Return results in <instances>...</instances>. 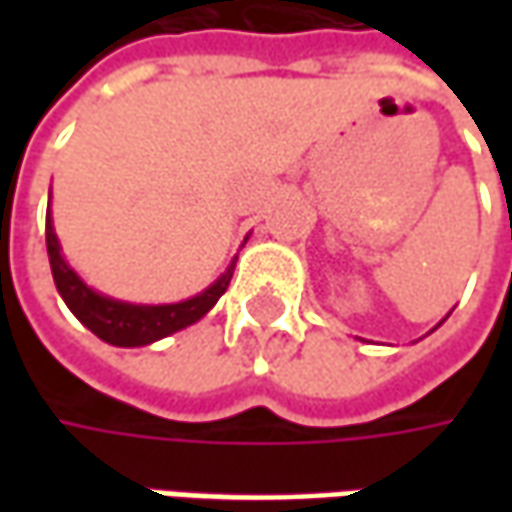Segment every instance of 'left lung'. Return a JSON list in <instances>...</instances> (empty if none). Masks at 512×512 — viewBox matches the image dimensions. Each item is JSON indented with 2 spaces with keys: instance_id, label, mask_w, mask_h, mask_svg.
<instances>
[{
  "instance_id": "left-lung-1",
  "label": "left lung",
  "mask_w": 512,
  "mask_h": 512,
  "mask_svg": "<svg viewBox=\"0 0 512 512\" xmlns=\"http://www.w3.org/2000/svg\"><path fill=\"white\" fill-rule=\"evenodd\" d=\"M447 316H450V313H447ZM447 316H444V319H447ZM444 319H442V322H444ZM442 322H439V325H436V327H442ZM436 327H433V330H436ZM433 330H430V333H433Z\"/></svg>"
}]
</instances>
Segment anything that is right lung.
Instances as JSON below:
<instances>
[{
	"instance_id": "right-lung-1",
	"label": "right lung",
	"mask_w": 512,
	"mask_h": 512,
	"mask_svg": "<svg viewBox=\"0 0 512 512\" xmlns=\"http://www.w3.org/2000/svg\"><path fill=\"white\" fill-rule=\"evenodd\" d=\"M247 239H250V233L245 236V242ZM45 242H48L50 273H53V282H56L62 302L93 336H99L102 342L113 344V347H145V344L159 342L176 330L196 325L222 299V293L233 279V267H236V256H233L225 273L190 299L170 302V305H136V302L99 293L70 267L62 253V245H59L56 227H53L50 205L48 216H45Z\"/></svg>"
}]
</instances>
